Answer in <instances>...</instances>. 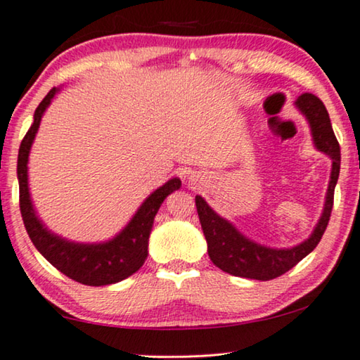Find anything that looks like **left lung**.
<instances>
[{"instance_id": "1", "label": "left lung", "mask_w": 360, "mask_h": 360, "mask_svg": "<svg viewBox=\"0 0 360 360\" xmlns=\"http://www.w3.org/2000/svg\"><path fill=\"white\" fill-rule=\"evenodd\" d=\"M296 108L302 112L310 126L312 141L319 152L328 155L331 158V174L326 191L323 212L319 223L315 224L312 234L302 243L288 249L266 248L255 240L249 239L234 226L226 218L219 217L205 202V198L195 195V207L200 219L203 236L207 239L208 255L219 270L229 275L250 278V280L268 281L281 276L291 270L304 257H307L320 243L326 226H328L331 208H333L335 187L340 176L341 152L333 127H331L328 111L321 103L319 96L312 94H302L294 101Z\"/></svg>"}]
</instances>
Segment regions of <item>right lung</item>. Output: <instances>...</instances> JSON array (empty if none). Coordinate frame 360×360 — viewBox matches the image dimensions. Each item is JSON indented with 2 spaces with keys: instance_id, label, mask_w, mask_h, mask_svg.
<instances>
[{
  "instance_id": "add662e5",
  "label": "right lung",
  "mask_w": 360,
  "mask_h": 360,
  "mask_svg": "<svg viewBox=\"0 0 360 360\" xmlns=\"http://www.w3.org/2000/svg\"><path fill=\"white\" fill-rule=\"evenodd\" d=\"M60 87H53L34 112V122L19 147L18 157V179L20 213L27 229V234L37 250L71 280L87 284V286H106L115 284L143 265L148 255V238L153 228L155 214L171 192L181 187V179L173 178L162 187L153 191L142 205L137 208L124 228L115 238L103 243H76L63 236L53 233L39 218L29 191V155L32 143L39 132L41 117L48 106L51 105Z\"/></svg>"
}]
</instances>
